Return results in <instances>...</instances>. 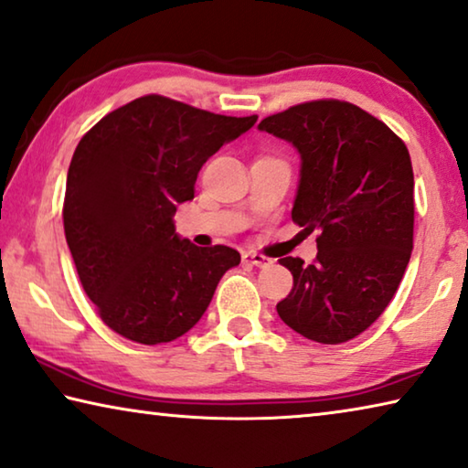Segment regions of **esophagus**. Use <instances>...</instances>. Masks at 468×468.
Wrapping results in <instances>:
<instances>
[{
    "mask_svg": "<svg viewBox=\"0 0 468 468\" xmlns=\"http://www.w3.org/2000/svg\"><path fill=\"white\" fill-rule=\"evenodd\" d=\"M243 262L251 264V266H261V269H262V266L272 264L271 258H266L262 254H256V251H246V254H243Z\"/></svg>",
    "mask_w": 468,
    "mask_h": 468,
    "instance_id": "esophagus-1",
    "label": "esophagus"
}]
</instances>
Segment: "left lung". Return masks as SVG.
<instances>
[{"instance_id":"8db88e82","label":"left lung","mask_w":468,"mask_h":468,"mask_svg":"<svg viewBox=\"0 0 468 468\" xmlns=\"http://www.w3.org/2000/svg\"><path fill=\"white\" fill-rule=\"evenodd\" d=\"M258 129L298 147L292 218L318 231L313 264L281 258L293 287L277 303L287 327L318 344L367 331L398 292L414 235L408 147L388 124L341 100H314L266 116Z\"/></svg>"}]
</instances>
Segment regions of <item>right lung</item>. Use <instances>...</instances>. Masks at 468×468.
<instances>
[{"instance_id": "right-lung-1", "label": "right lung", "mask_w": 468, "mask_h": 468, "mask_svg": "<svg viewBox=\"0 0 468 468\" xmlns=\"http://www.w3.org/2000/svg\"><path fill=\"white\" fill-rule=\"evenodd\" d=\"M256 121L152 93L79 141L62 207L66 243L87 298L118 335L144 346L185 335L239 264L233 248L179 239L173 217L194 199L204 162Z\"/></svg>"}]
</instances>
